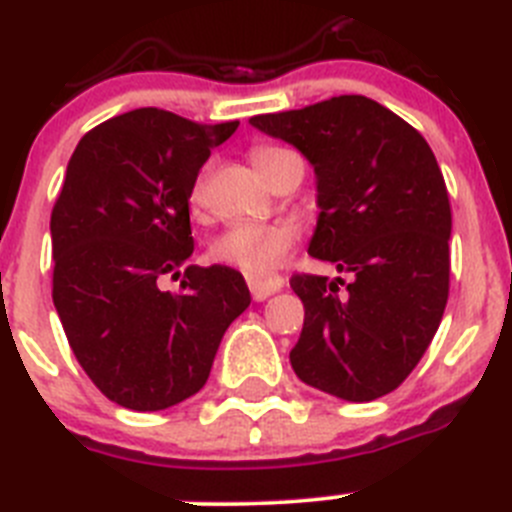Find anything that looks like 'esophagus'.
<instances>
[{
	"instance_id": "34e87169",
	"label": "esophagus",
	"mask_w": 512,
	"mask_h": 512,
	"mask_svg": "<svg viewBox=\"0 0 512 512\" xmlns=\"http://www.w3.org/2000/svg\"><path fill=\"white\" fill-rule=\"evenodd\" d=\"M284 284L287 282H284L279 274H251V277H248V289H251V295L256 302H261V300H266V297L282 292Z\"/></svg>"
}]
</instances>
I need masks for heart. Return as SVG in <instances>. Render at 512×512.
<instances>
[{
	"mask_svg": "<svg viewBox=\"0 0 512 512\" xmlns=\"http://www.w3.org/2000/svg\"><path fill=\"white\" fill-rule=\"evenodd\" d=\"M284 153L289 151L277 146H256L251 156L256 169L269 176L271 166L277 164ZM202 200H205V176H200L189 192L192 205H202ZM297 235L300 233L292 223H256V220L230 223L223 233L212 238L210 256L217 264L235 266L246 274H266L287 259Z\"/></svg>",
	"mask_w": 512,
	"mask_h": 512,
	"instance_id": "b5f03b06",
	"label": "heart"
}]
</instances>
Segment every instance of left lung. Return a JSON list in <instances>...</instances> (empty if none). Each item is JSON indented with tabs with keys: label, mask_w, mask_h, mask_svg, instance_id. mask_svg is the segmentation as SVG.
<instances>
[{
	"label": "left lung",
	"mask_w": 512,
	"mask_h": 512,
	"mask_svg": "<svg viewBox=\"0 0 512 512\" xmlns=\"http://www.w3.org/2000/svg\"><path fill=\"white\" fill-rule=\"evenodd\" d=\"M315 169L318 225L307 253L354 282L295 274L305 305L289 361L305 384L348 402L397 390L431 346L449 300L451 205L423 135L361 94L251 117Z\"/></svg>",
	"instance_id": "8db88e82"
}]
</instances>
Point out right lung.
Instances as JSON below:
<instances>
[{
  "instance_id": "1",
  "label": "right lung",
  "mask_w": 512,
  "mask_h": 512,
  "mask_svg": "<svg viewBox=\"0 0 512 512\" xmlns=\"http://www.w3.org/2000/svg\"><path fill=\"white\" fill-rule=\"evenodd\" d=\"M238 120L200 125L158 107L102 122L79 140L51 215L53 305L104 397L153 413L197 395L251 292L230 266H187L189 192Z\"/></svg>"
}]
</instances>
